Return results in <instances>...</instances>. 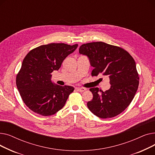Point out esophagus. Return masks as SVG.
I'll list each match as a JSON object with an SVG mask.
<instances>
[{"mask_svg":"<svg viewBox=\"0 0 155 155\" xmlns=\"http://www.w3.org/2000/svg\"><path fill=\"white\" fill-rule=\"evenodd\" d=\"M77 91L80 92H83L86 91V88H78Z\"/></svg>","mask_w":155,"mask_h":155,"instance_id":"esophagus-1","label":"esophagus"}]
</instances>
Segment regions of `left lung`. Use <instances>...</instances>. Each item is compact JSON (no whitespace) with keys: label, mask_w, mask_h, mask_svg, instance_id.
Listing matches in <instances>:
<instances>
[{"label":"left lung","mask_w":155,"mask_h":155,"mask_svg":"<svg viewBox=\"0 0 155 155\" xmlns=\"http://www.w3.org/2000/svg\"><path fill=\"white\" fill-rule=\"evenodd\" d=\"M79 53L87 56L94 67L92 76H107L111 85L105 92L90 88L93 99L87 102L88 109L102 119L119 115L131 104L139 86L134 58L123 48L102 41L83 44Z\"/></svg>","instance_id":"1"}]
</instances>
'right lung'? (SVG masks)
Wrapping results in <instances>:
<instances>
[{"label":"right lung","mask_w":155,"mask_h":155,"mask_svg":"<svg viewBox=\"0 0 155 155\" xmlns=\"http://www.w3.org/2000/svg\"><path fill=\"white\" fill-rule=\"evenodd\" d=\"M77 46L64 43L41 45L32 49L24 58L16 75V85L23 102L32 111L48 116L63 107L74 88L53 84L51 73L58 70Z\"/></svg>","instance_id":"obj_1"}]
</instances>
